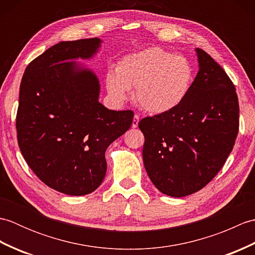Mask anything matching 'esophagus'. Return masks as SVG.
<instances>
[{"mask_svg": "<svg viewBox=\"0 0 255 255\" xmlns=\"http://www.w3.org/2000/svg\"><path fill=\"white\" fill-rule=\"evenodd\" d=\"M138 124H139V116H138V115H134V116H133L132 124H131V127H132V128L138 127Z\"/></svg>", "mask_w": 255, "mask_h": 255, "instance_id": "obj_1", "label": "esophagus"}]
</instances>
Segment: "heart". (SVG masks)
Masks as SVG:
<instances>
[{"label": "heart", "mask_w": 255, "mask_h": 255, "mask_svg": "<svg viewBox=\"0 0 255 255\" xmlns=\"http://www.w3.org/2000/svg\"><path fill=\"white\" fill-rule=\"evenodd\" d=\"M193 78V67L185 57L151 47L125 56L115 71L106 74L105 82L113 102L122 104L128 91L134 89L138 105L158 115L174 110L185 100Z\"/></svg>", "instance_id": "b5f03b06"}]
</instances>
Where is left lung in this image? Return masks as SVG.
I'll return each mask as SVG.
<instances>
[{"mask_svg":"<svg viewBox=\"0 0 255 255\" xmlns=\"http://www.w3.org/2000/svg\"><path fill=\"white\" fill-rule=\"evenodd\" d=\"M195 50L199 70L185 100L174 110L139 122L145 171L171 197L207 185L225 164L239 130L234 83L207 52Z\"/></svg>","mask_w":255,"mask_h":255,"instance_id":"1","label":"left lung"}]
</instances>
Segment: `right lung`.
<instances>
[{
    "label": "right lung",
    "mask_w": 255,
    "mask_h": 255,
    "mask_svg": "<svg viewBox=\"0 0 255 255\" xmlns=\"http://www.w3.org/2000/svg\"><path fill=\"white\" fill-rule=\"evenodd\" d=\"M101 45L100 38L60 41L27 66L20 82V152L46 185L71 196L101 185L106 149L132 124L131 111L101 104L99 78L77 61L93 58Z\"/></svg>",
    "instance_id": "1"
}]
</instances>
